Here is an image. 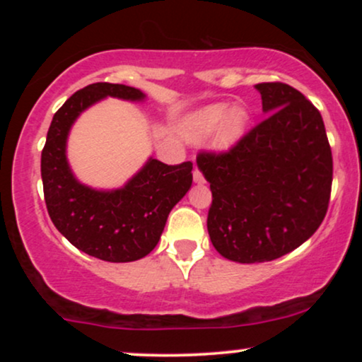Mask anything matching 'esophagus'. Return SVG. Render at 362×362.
I'll return each instance as SVG.
<instances>
[{
	"label": "esophagus",
	"mask_w": 362,
	"mask_h": 362,
	"mask_svg": "<svg viewBox=\"0 0 362 362\" xmlns=\"http://www.w3.org/2000/svg\"><path fill=\"white\" fill-rule=\"evenodd\" d=\"M194 182L195 184H204V175H202V172L197 167L194 168Z\"/></svg>",
	"instance_id": "esophagus-1"
}]
</instances>
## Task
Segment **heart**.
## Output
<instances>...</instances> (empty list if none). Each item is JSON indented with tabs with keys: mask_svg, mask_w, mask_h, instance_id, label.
Wrapping results in <instances>:
<instances>
[{
	"mask_svg": "<svg viewBox=\"0 0 362 362\" xmlns=\"http://www.w3.org/2000/svg\"><path fill=\"white\" fill-rule=\"evenodd\" d=\"M247 122L248 115L243 109H235L228 114L226 103H218V105L195 112L192 117L187 120L185 134L192 141H202L221 123L216 134V144L219 148H230L242 138Z\"/></svg>",
	"mask_w": 362,
	"mask_h": 362,
	"instance_id": "1",
	"label": "heart"
}]
</instances>
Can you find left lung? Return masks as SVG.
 I'll return each instance as SVG.
<instances>
[{
    "mask_svg": "<svg viewBox=\"0 0 362 362\" xmlns=\"http://www.w3.org/2000/svg\"><path fill=\"white\" fill-rule=\"evenodd\" d=\"M267 117L228 151H201L213 204L207 231L224 259L276 260L305 243L330 202L332 149L317 107L286 83H259Z\"/></svg>",
    "mask_w": 362,
    "mask_h": 362,
    "instance_id": "1",
    "label": "left lung"
}]
</instances>
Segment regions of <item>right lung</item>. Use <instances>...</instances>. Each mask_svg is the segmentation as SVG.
<instances>
[{"mask_svg": "<svg viewBox=\"0 0 362 362\" xmlns=\"http://www.w3.org/2000/svg\"><path fill=\"white\" fill-rule=\"evenodd\" d=\"M105 97L139 102L144 93L117 83H93L54 114L40 158L44 199L54 226L78 250L105 262L146 257L163 233L170 211L192 185V163H148L117 190L80 184L66 160V139L78 115Z\"/></svg>", "mask_w": 362, "mask_h": 362, "instance_id": "obj_1", "label": "right lung"}]
</instances>
